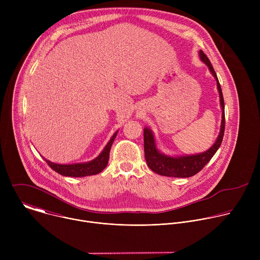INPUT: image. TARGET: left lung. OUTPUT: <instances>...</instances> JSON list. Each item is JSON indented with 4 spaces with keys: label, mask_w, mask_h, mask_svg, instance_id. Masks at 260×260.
<instances>
[{
    "label": "left lung",
    "mask_w": 260,
    "mask_h": 260,
    "mask_svg": "<svg viewBox=\"0 0 260 260\" xmlns=\"http://www.w3.org/2000/svg\"><path fill=\"white\" fill-rule=\"evenodd\" d=\"M201 60L207 64L210 72L217 82V88L219 91L220 106L222 110V119L219 135L216 139V142L209 148L208 150L191 155H168L158 150L156 146L155 138L153 132L149 127L144 128V152L146 162L154 173L167 176V177H176V178H188L198 174L214 156L218 148L222 143L224 135L225 127V115H224V100L222 95V90L220 83L218 81L216 73L207 57V55L200 50L199 52Z\"/></svg>",
    "instance_id": "1"
}]
</instances>
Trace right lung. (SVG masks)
Returning <instances> with one entry per match:
<instances>
[{"instance_id": "obj_1", "label": "right lung", "mask_w": 260, "mask_h": 260, "mask_svg": "<svg viewBox=\"0 0 260 260\" xmlns=\"http://www.w3.org/2000/svg\"><path fill=\"white\" fill-rule=\"evenodd\" d=\"M118 131L112 136L105 146L104 150L100 153L98 157L94 159L87 161V162H81V164H70V165H60V164H55L46 158L45 161L48 164V166L55 171L56 173L66 176V177H85V176H91V175H96L101 173L108 165L109 160V154H110V149L111 146H112L116 136H117Z\"/></svg>"}]
</instances>
